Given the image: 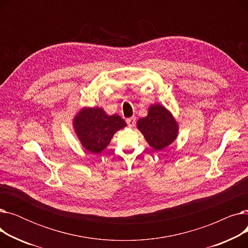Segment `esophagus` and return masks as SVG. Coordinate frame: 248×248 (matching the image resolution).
Instances as JSON below:
<instances>
[{
  "label": "esophagus",
  "instance_id": "1",
  "mask_svg": "<svg viewBox=\"0 0 248 248\" xmlns=\"http://www.w3.org/2000/svg\"><path fill=\"white\" fill-rule=\"evenodd\" d=\"M136 117L133 116V117H129V119L126 120V124H128V126H134L136 124Z\"/></svg>",
  "mask_w": 248,
  "mask_h": 248
}]
</instances>
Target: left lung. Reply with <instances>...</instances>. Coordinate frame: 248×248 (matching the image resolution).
I'll list each match as a JSON object with an SVG mask.
<instances>
[{
	"mask_svg": "<svg viewBox=\"0 0 248 248\" xmlns=\"http://www.w3.org/2000/svg\"><path fill=\"white\" fill-rule=\"evenodd\" d=\"M137 127L155 151L170 146L179 134V124L172 112L162 104H151L148 114L137 123Z\"/></svg>",
	"mask_w": 248,
	"mask_h": 248,
	"instance_id": "1",
	"label": "left lung"
}]
</instances>
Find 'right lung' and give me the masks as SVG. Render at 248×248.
<instances>
[{
  "label": "right lung",
  "instance_id": "add662e5",
  "mask_svg": "<svg viewBox=\"0 0 248 248\" xmlns=\"http://www.w3.org/2000/svg\"><path fill=\"white\" fill-rule=\"evenodd\" d=\"M73 128L81 146L98 154L108 148L114 134L126 126L119 114L108 115L101 108H81L73 117Z\"/></svg>",
  "mask_w": 248,
  "mask_h": 248
}]
</instances>
